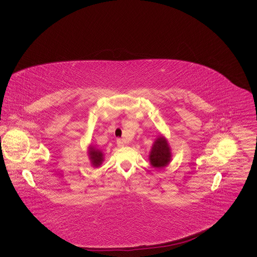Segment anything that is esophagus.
I'll list each match as a JSON object with an SVG mask.
<instances>
[{
    "mask_svg": "<svg viewBox=\"0 0 257 257\" xmlns=\"http://www.w3.org/2000/svg\"><path fill=\"white\" fill-rule=\"evenodd\" d=\"M117 146L118 147H123L124 146V142L122 139H117Z\"/></svg>",
    "mask_w": 257,
    "mask_h": 257,
    "instance_id": "1",
    "label": "esophagus"
}]
</instances>
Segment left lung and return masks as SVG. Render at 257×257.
I'll return each mask as SVG.
<instances>
[{
  "label": "left lung",
  "mask_w": 257,
  "mask_h": 257,
  "mask_svg": "<svg viewBox=\"0 0 257 257\" xmlns=\"http://www.w3.org/2000/svg\"><path fill=\"white\" fill-rule=\"evenodd\" d=\"M149 158L152 166L157 168L164 167L169 163L171 159V152L164 137H159L154 142Z\"/></svg>",
  "instance_id": "8db88e82"
}]
</instances>
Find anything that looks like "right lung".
Here are the masks:
<instances>
[{
    "label": "right lung",
    "mask_w": 257,
    "mask_h": 257,
    "mask_svg": "<svg viewBox=\"0 0 257 257\" xmlns=\"http://www.w3.org/2000/svg\"><path fill=\"white\" fill-rule=\"evenodd\" d=\"M89 156H90V160L92 162V165L95 167H98L102 164L103 161V153L102 151L95 149L94 147H90L89 149Z\"/></svg>",
    "instance_id": "1"
}]
</instances>
